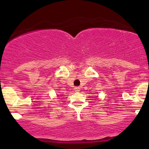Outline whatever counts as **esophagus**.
I'll return each instance as SVG.
<instances>
[{
    "mask_svg": "<svg viewBox=\"0 0 149 149\" xmlns=\"http://www.w3.org/2000/svg\"><path fill=\"white\" fill-rule=\"evenodd\" d=\"M74 90H75V91H76V92H79L80 90V89L79 87H76V88H74Z\"/></svg>",
    "mask_w": 149,
    "mask_h": 149,
    "instance_id": "esophagus-1",
    "label": "esophagus"
}]
</instances>
